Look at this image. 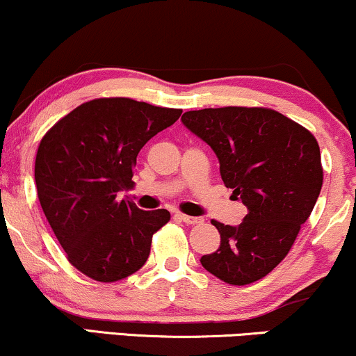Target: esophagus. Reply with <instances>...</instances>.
<instances>
[{
    "label": "esophagus",
    "mask_w": 356,
    "mask_h": 356,
    "mask_svg": "<svg viewBox=\"0 0 356 356\" xmlns=\"http://www.w3.org/2000/svg\"><path fill=\"white\" fill-rule=\"evenodd\" d=\"M177 217L181 219L182 222H186V224H191V225H195V224H202V219L200 217H192V216H186V213H177Z\"/></svg>",
    "instance_id": "esophagus-1"
}]
</instances>
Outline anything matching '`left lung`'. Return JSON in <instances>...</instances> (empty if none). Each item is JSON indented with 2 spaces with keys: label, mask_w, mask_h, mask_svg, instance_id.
<instances>
[{
  "label": "left lung",
  "mask_w": 356,
  "mask_h": 356,
  "mask_svg": "<svg viewBox=\"0 0 356 356\" xmlns=\"http://www.w3.org/2000/svg\"><path fill=\"white\" fill-rule=\"evenodd\" d=\"M182 122L211 145L225 187L247 207L237 227L212 220L220 247L200 264L230 285L260 280L285 259L314 211L323 184L318 143L267 108L187 111Z\"/></svg>",
  "instance_id": "8db88e82"
}]
</instances>
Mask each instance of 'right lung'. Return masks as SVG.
<instances>
[{
  "instance_id": "right-lung-1",
  "label": "right lung",
  "mask_w": 356,
  "mask_h": 356,
  "mask_svg": "<svg viewBox=\"0 0 356 356\" xmlns=\"http://www.w3.org/2000/svg\"><path fill=\"white\" fill-rule=\"evenodd\" d=\"M181 114L129 97H101L78 106L41 139L38 199L70 264L92 280L109 284L139 270L152 235L169 222L165 209L140 211L119 192L134 187L144 144Z\"/></svg>"
}]
</instances>
